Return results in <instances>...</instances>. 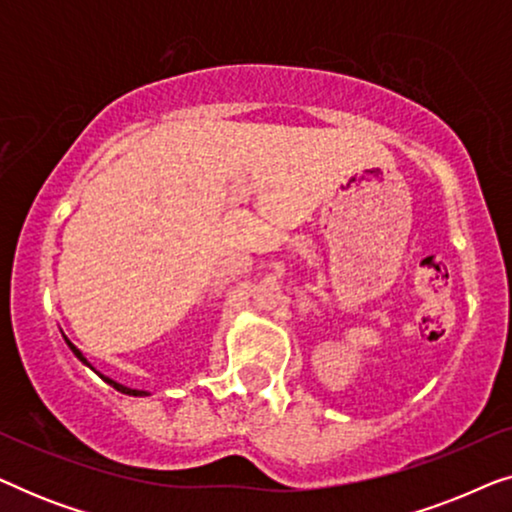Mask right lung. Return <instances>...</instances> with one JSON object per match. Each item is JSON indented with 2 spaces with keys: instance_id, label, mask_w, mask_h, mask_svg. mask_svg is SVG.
<instances>
[{
  "instance_id": "1",
  "label": "right lung",
  "mask_w": 512,
  "mask_h": 512,
  "mask_svg": "<svg viewBox=\"0 0 512 512\" xmlns=\"http://www.w3.org/2000/svg\"><path fill=\"white\" fill-rule=\"evenodd\" d=\"M67 345L69 347H72V352L76 354V356H79V359L83 361V363H88L86 359H83V356H81V352H79V349H76L74 345H72V342H67ZM104 382H109L111 384V387H114L116 391H123V394H128V396H146V391H139V389H128V387H123V384H116V382H111L109 380V377H104Z\"/></svg>"
}]
</instances>
